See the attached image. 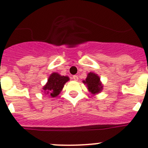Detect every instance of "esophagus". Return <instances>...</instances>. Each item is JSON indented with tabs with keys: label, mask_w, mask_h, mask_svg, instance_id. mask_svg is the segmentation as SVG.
<instances>
[{
	"label": "esophagus",
	"mask_w": 148,
	"mask_h": 148,
	"mask_svg": "<svg viewBox=\"0 0 148 148\" xmlns=\"http://www.w3.org/2000/svg\"><path fill=\"white\" fill-rule=\"evenodd\" d=\"M73 79L74 81H78V75H73Z\"/></svg>",
	"instance_id": "1"
}]
</instances>
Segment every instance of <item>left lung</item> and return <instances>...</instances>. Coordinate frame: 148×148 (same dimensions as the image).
<instances>
[{
  "label": "left lung",
  "mask_w": 148,
  "mask_h": 148,
  "mask_svg": "<svg viewBox=\"0 0 148 148\" xmlns=\"http://www.w3.org/2000/svg\"><path fill=\"white\" fill-rule=\"evenodd\" d=\"M83 82L87 85V89L92 94L99 93L103 90V85L100 82V78L94 73H89L86 80L83 81Z\"/></svg>",
  "instance_id": "1"
}]
</instances>
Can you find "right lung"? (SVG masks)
<instances>
[{
	"instance_id": "right-lung-1",
	"label": "right lung",
	"mask_w": 148,
	"mask_h": 148,
	"mask_svg": "<svg viewBox=\"0 0 148 148\" xmlns=\"http://www.w3.org/2000/svg\"><path fill=\"white\" fill-rule=\"evenodd\" d=\"M70 80L68 76L59 75L57 73H53L49 75L47 80V83L43 87V90L46 95H48L50 97H56L59 95L64 84Z\"/></svg>"
}]
</instances>
